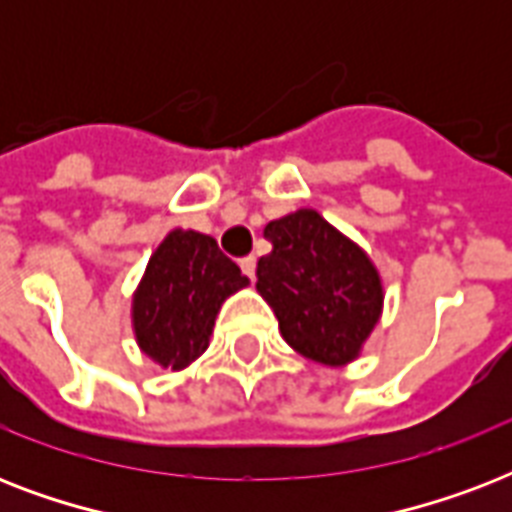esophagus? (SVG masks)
Instances as JSON below:
<instances>
[{"label":"esophagus","mask_w":512,"mask_h":512,"mask_svg":"<svg viewBox=\"0 0 512 512\" xmlns=\"http://www.w3.org/2000/svg\"><path fill=\"white\" fill-rule=\"evenodd\" d=\"M241 271L247 273L249 279H255V268H257V257L255 255H247V257H241Z\"/></svg>","instance_id":"esophagus-1"}]
</instances>
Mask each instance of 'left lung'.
Masks as SVG:
<instances>
[{
  "label": "left lung",
  "instance_id": "1",
  "mask_svg": "<svg viewBox=\"0 0 512 512\" xmlns=\"http://www.w3.org/2000/svg\"><path fill=\"white\" fill-rule=\"evenodd\" d=\"M265 239L273 249L257 263V292L289 348L324 366L356 361L385 300L369 255L316 209L271 220Z\"/></svg>",
  "mask_w": 512,
  "mask_h": 512
}]
</instances>
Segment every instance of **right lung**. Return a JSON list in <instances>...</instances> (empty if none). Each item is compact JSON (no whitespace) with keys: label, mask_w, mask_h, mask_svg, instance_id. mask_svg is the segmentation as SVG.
I'll list each match as a JSON object with an SVG mask.
<instances>
[{"label":"right lung","mask_w":512,"mask_h":512,"mask_svg":"<svg viewBox=\"0 0 512 512\" xmlns=\"http://www.w3.org/2000/svg\"><path fill=\"white\" fill-rule=\"evenodd\" d=\"M249 284L207 233L175 228L164 236L132 295L138 348L180 372L209 348L220 305Z\"/></svg>","instance_id":"obj_1"}]
</instances>
